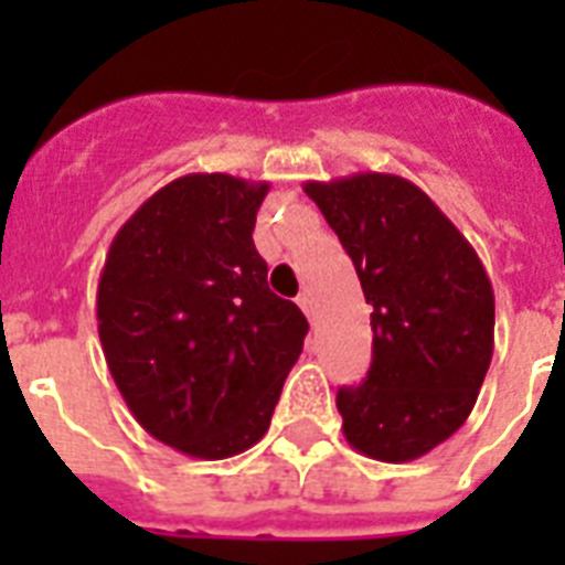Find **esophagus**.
<instances>
[{
  "instance_id": "esophagus-1",
  "label": "esophagus",
  "mask_w": 565,
  "mask_h": 565,
  "mask_svg": "<svg viewBox=\"0 0 565 565\" xmlns=\"http://www.w3.org/2000/svg\"><path fill=\"white\" fill-rule=\"evenodd\" d=\"M299 308L305 310V317H308V319L317 317V305H313V296H310V292H301Z\"/></svg>"
}]
</instances>
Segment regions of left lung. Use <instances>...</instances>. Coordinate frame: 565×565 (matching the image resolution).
<instances>
[{
  "label": "left lung",
  "instance_id": "1",
  "mask_svg": "<svg viewBox=\"0 0 565 565\" xmlns=\"http://www.w3.org/2000/svg\"><path fill=\"white\" fill-rule=\"evenodd\" d=\"M372 305V366L340 386L349 446L407 463L446 443L475 407L495 343L490 275L455 222L390 172L308 181Z\"/></svg>",
  "mask_w": 565,
  "mask_h": 565
}]
</instances>
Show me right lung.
<instances>
[{"instance_id":"1","label":"right lung","mask_w":565,"mask_h":565,"mask_svg":"<svg viewBox=\"0 0 565 565\" xmlns=\"http://www.w3.org/2000/svg\"><path fill=\"white\" fill-rule=\"evenodd\" d=\"M266 193L225 172L181 175L131 213L99 275L102 352L128 411L202 460L264 437L308 334L252 239Z\"/></svg>"}]
</instances>
